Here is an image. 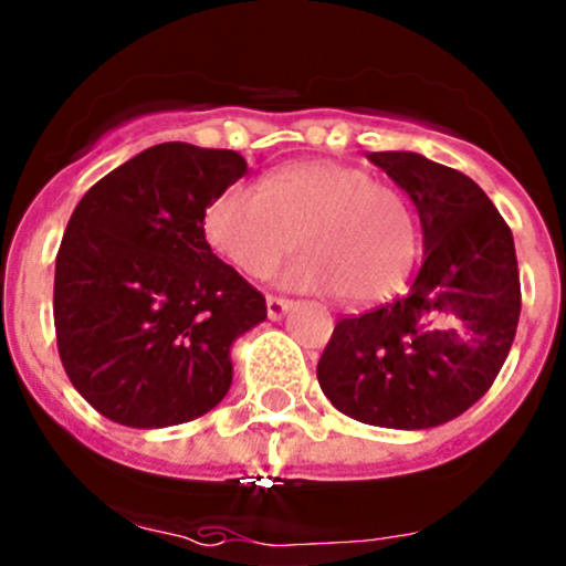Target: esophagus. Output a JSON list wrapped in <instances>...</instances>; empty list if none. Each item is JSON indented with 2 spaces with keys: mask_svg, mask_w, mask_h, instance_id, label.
I'll use <instances>...</instances> for the list:
<instances>
[{
  "mask_svg": "<svg viewBox=\"0 0 566 566\" xmlns=\"http://www.w3.org/2000/svg\"><path fill=\"white\" fill-rule=\"evenodd\" d=\"M265 306H268V317H271V319H282L284 314H287L290 308H293V301L282 298V295H268Z\"/></svg>",
  "mask_w": 566,
  "mask_h": 566,
  "instance_id": "34e87169",
  "label": "esophagus"
}]
</instances>
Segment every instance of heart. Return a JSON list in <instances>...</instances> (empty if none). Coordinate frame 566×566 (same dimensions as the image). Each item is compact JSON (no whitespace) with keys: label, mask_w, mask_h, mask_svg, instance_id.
I'll return each instance as SVG.
<instances>
[{"label":"heart","mask_w":566,"mask_h":566,"mask_svg":"<svg viewBox=\"0 0 566 566\" xmlns=\"http://www.w3.org/2000/svg\"><path fill=\"white\" fill-rule=\"evenodd\" d=\"M206 235L247 276H268L295 247L306 249L282 282L331 290L344 303L390 295L415 260L418 230L390 184L338 163L276 170L263 189L235 184L206 213Z\"/></svg>","instance_id":"obj_1"}]
</instances>
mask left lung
<instances>
[{
    "mask_svg": "<svg viewBox=\"0 0 566 566\" xmlns=\"http://www.w3.org/2000/svg\"><path fill=\"white\" fill-rule=\"evenodd\" d=\"M423 224V265L409 293L336 323L319 388L347 418L433 428L485 396L513 347L521 276L507 222L461 170L412 151H371Z\"/></svg>",
    "mask_w": 566,
    "mask_h": 566,
    "instance_id": "obj_1",
    "label": "left lung"
}]
</instances>
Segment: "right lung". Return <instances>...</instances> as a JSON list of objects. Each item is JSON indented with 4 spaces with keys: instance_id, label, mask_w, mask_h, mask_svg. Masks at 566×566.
<instances>
[{
    "instance_id": "right-lung-1",
    "label": "right lung",
    "mask_w": 566,
    "mask_h": 566,
    "mask_svg": "<svg viewBox=\"0 0 566 566\" xmlns=\"http://www.w3.org/2000/svg\"><path fill=\"white\" fill-rule=\"evenodd\" d=\"M241 176L238 151L159 143L75 206L53 279L56 347L75 390L113 423H187L230 390V347L268 308L211 252L203 222Z\"/></svg>"
}]
</instances>
